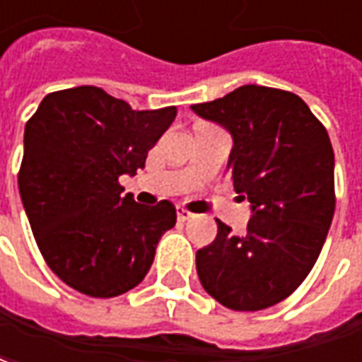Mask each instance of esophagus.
<instances>
[{"label": "esophagus", "instance_id": "esophagus-1", "mask_svg": "<svg viewBox=\"0 0 362 362\" xmlns=\"http://www.w3.org/2000/svg\"><path fill=\"white\" fill-rule=\"evenodd\" d=\"M177 218H179V222H187V220H191L193 218V212H189L183 206H177Z\"/></svg>", "mask_w": 362, "mask_h": 362}]
</instances>
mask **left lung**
Returning <instances> with one entry per match:
<instances>
[{"label":"left lung","instance_id":"8db88e82","mask_svg":"<svg viewBox=\"0 0 362 362\" xmlns=\"http://www.w3.org/2000/svg\"><path fill=\"white\" fill-rule=\"evenodd\" d=\"M191 109L232 134L228 173L253 212L243 235L216 220V240L197 251L202 288L238 312L275 306L308 276L332 226L327 130L298 95L275 87L242 86Z\"/></svg>","mask_w":362,"mask_h":362}]
</instances>
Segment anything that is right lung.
<instances>
[{
  "label": "right lung",
  "mask_w": 362,
  "mask_h": 362,
  "mask_svg": "<svg viewBox=\"0 0 362 362\" xmlns=\"http://www.w3.org/2000/svg\"><path fill=\"white\" fill-rule=\"evenodd\" d=\"M175 107L134 111L101 87L48 93L25 127L19 193L46 265L93 298L142 283L175 206L138 204L119 177L144 169Z\"/></svg>",
  "instance_id": "1"
}]
</instances>
